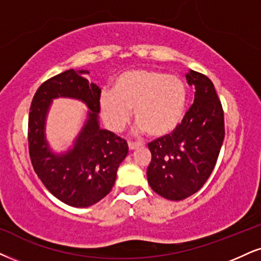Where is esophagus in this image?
<instances>
[{"label": "esophagus", "instance_id": "34e87169", "mask_svg": "<svg viewBox=\"0 0 261 261\" xmlns=\"http://www.w3.org/2000/svg\"><path fill=\"white\" fill-rule=\"evenodd\" d=\"M140 146V144H137V143H132V141H129L128 143V147H129V150H136L138 149V147Z\"/></svg>", "mask_w": 261, "mask_h": 261}]
</instances>
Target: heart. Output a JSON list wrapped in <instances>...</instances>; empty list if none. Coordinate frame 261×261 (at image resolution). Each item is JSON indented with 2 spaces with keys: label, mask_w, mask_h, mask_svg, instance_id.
Returning <instances> with one entry per match:
<instances>
[{
  "label": "heart",
  "mask_w": 261,
  "mask_h": 261,
  "mask_svg": "<svg viewBox=\"0 0 261 261\" xmlns=\"http://www.w3.org/2000/svg\"><path fill=\"white\" fill-rule=\"evenodd\" d=\"M188 92L181 79L159 70H130L114 82L112 92H104L99 100L105 124L120 133L130 121V109L138 130L151 137L172 134L184 118Z\"/></svg>",
  "instance_id": "obj_1"
}]
</instances>
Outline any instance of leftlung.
Listing matches in <instances>:
<instances>
[{"mask_svg": "<svg viewBox=\"0 0 261 261\" xmlns=\"http://www.w3.org/2000/svg\"><path fill=\"white\" fill-rule=\"evenodd\" d=\"M195 100L172 134L151 141L147 182L170 201L197 192L213 172L225 137L224 112L214 85L196 71L185 75Z\"/></svg>", "mask_w": 261, "mask_h": 261, "instance_id": "1", "label": "left lung"}]
</instances>
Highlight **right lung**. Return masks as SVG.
<instances>
[{
  "mask_svg": "<svg viewBox=\"0 0 261 261\" xmlns=\"http://www.w3.org/2000/svg\"><path fill=\"white\" fill-rule=\"evenodd\" d=\"M88 70H67L42 83L29 114V152L35 172L48 191L76 208L95 204L111 191L117 169L128 153L127 141L99 124L101 89L83 75ZM82 101L87 120L73 145L56 153L45 136L46 116L54 98Z\"/></svg>",
  "mask_w": 261,
  "mask_h": 261,
  "instance_id": "right-lung-1",
  "label": "right lung"
}]
</instances>
